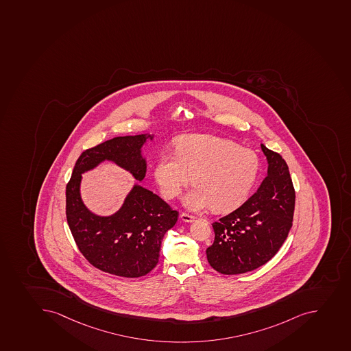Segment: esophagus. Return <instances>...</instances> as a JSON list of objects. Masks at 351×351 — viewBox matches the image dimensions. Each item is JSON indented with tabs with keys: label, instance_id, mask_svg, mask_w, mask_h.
<instances>
[{
	"label": "esophagus",
	"instance_id": "obj_1",
	"mask_svg": "<svg viewBox=\"0 0 351 351\" xmlns=\"http://www.w3.org/2000/svg\"><path fill=\"white\" fill-rule=\"evenodd\" d=\"M180 219H182V221H184V222L190 223V222H193V221H195V219H196L197 217H193V215H189V214H187V213H181Z\"/></svg>",
	"mask_w": 351,
	"mask_h": 351
}]
</instances>
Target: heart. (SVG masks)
<instances>
[{"mask_svg":"<svg viewBox=\"0 0 351 351\" xmlns=\"http://www.w3.org/2000/svg\"><path fill=\"white\" fill-rule=\"evenodd\" d=\"M259 172L255 152L234 141L210 134L181 136L176 153H163L154 177L165 199H174L193 177L195 187L184 198L193 210L213 206L226 213L239 207L252 191Z\"/></svg>","mask_w":351,"mask_h":351,"instance_id":"1","label":"heart"}]
</instances>
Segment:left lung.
I'll use <instances>...</instances> for the list:
<instances>
[{
	"label": "left lung",
	"instance_id": "obj_1",
	"mask_svg": "<svg viewBox=\"0 0 351 351\" xmlns=\"http://www.w3.org/2000/svg\"><path fill=\"white\" fill-rule=\"evenodd\" d=\"M267 176L258 189L236 210L212 224L215 239L207 261L221 274L250 272L269 262L291 229L295 189L281 155L261 145Z\"/></svg>",
	"mask_w": 351,
	"mask_h": 351
}]
</instances>
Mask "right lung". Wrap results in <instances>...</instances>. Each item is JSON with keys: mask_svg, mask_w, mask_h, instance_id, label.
I'll return each instance as SVG.
<instances>
[{"mask_svg": "<svg viewBox=\"0 0 351 351\" xmlns=\"http://www.w3.org/2000/svg\"><path fill=\"white\" fill-rule=\"evenodd\" d=\"M154 134L121 136L82 152L66 184V213L79 250L93 266L123 278H139L158 263L162 240L177 223L178 212L151 190L132 186L123 204L111 215L93 213L82 202V174L103 162H113L143 181L146 160L141 148Z\"/></svg>", "mask_w": 351, "mask_h": 351, "instance_id": "right-lung-1", "label": "right lung"}]
</instances>
